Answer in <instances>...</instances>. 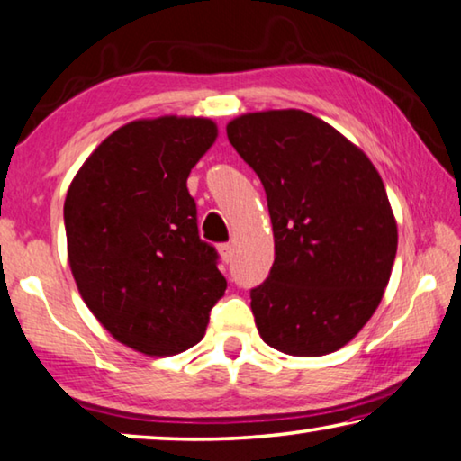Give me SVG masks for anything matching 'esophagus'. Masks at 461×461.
Returning a JSON list of instances; mask_svg holds the SVG:
<instances>
[{
    "mask_svg": "<svg viewBox=\"0 0 461 461\" xmlns=\"http://www.w3.org/2000/svg\"><path fill=\"white\" fill-rule=\"evenodd\" d=\"M218 253H221L222 261H226V264H229V261L232 259V245H230V243L218 245Z\"/></svg>",
    "mask_w": 461,
    "mask_h": 461,
    "instance_id": "34e87169",
    "label": "esophagus"
}]
</instances>
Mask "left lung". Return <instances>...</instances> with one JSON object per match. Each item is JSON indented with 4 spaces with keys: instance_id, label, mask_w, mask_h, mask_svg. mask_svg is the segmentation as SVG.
Returning <instances> with one entry per match:
<instances>
[{
    "instance_id": "8db88e82",
    "label": "left lung",
    "mask_w": 461,
    "mask_h": 461,
    "mask_svg": "<svg viewBox=\"0 0 461 461\" xmlns=\"http://www.w3.org/2000/svg\"><path fill=\"white\" fill-rule=\"evenodd\" d=\"M266 189L270 276L251 290L261 339L293 357H323L371 320L392 276L398 226L366 154L299 109L247 113L226 125Z\"/></svg>"
}]
</instances>
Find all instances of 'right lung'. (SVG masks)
Instances as JSON below:
<instances>
[{"instance_id": "1", "label": "right lung", "mask_w": 461, "mask_h": 461, "mask_svg": "<svg viewBox=\"0 0 461 461\" xmlns=\"http://www.w3.org/2000/svg\"><path fill=\"white\" fill-rule=\"evenodd\" d=\"M216 136V123L202 117L127 123L86 158L63 203L84 303L117 342L148 357L200 342L226 290L187 191Z\"/></svg>"}]
</instances>
